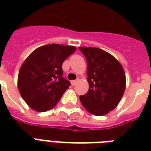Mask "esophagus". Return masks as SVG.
I'll list each match as a JSON object with an SVG mask.
<instances>
[{
    "label": "esophagus",
    "instance_id": "obj_1",
    "mask_svg": "<svg viewBox=\"0 0 151 151\" xmlns=\"http://www.w3.org/2000/svg\"><path fill=\"white\" fill-rule=\"evenodd\" d=\"M77 83V80H72V82H71V83H72V86H74V85H76Z\"/></svg>",
    "mask_w": 151,
    "mask_h": 151
}]
</instances>
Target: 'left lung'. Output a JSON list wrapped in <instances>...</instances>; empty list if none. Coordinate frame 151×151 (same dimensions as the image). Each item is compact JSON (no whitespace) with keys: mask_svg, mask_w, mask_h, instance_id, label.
I'll return each mask as SVG.
<instances>
[{"mask_svg":"<svg viewBox=\"0 0 151 151\" xmlns=\"http://www.w3.org/2000/svg\"><path fill=\"white\" fill-rule=\"evenodd\" d=\"M87 62L89 90L79 97L86 111L95 116L106 115L116 107L126 86L123 66L113 55L95 47H79Z\"/></svg>","mask_w":151,"mask_h":151,"instance_id":"obj_1","label":"left lung"}]
</instances>
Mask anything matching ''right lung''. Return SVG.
I'll return each mask as SVG.
<instances>
[{
	"instance_id": "obj_1",
	"label": "right lung",
	"mask_w": 151,
	"mask_h": 151,
	"mask_svg": "<svg viewBox=\"0 0 151 151\" xmlns=\"http://www.w3.org/2000/svg\"><path fill=\"white\" fill-rule=\"evenodd\" d=\"M76 50L73 45L50 44L37 48L27 57L19 72L17 86L32 109L45 112L61 99L70 86L62 76V64Z\"/></svg>"
}]
</instances>
